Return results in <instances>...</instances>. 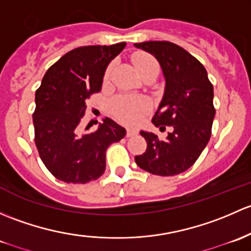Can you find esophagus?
<instances>
[{
	"instance_id": "esophagus-1",
	"label": "esophagus",
	"mask_w": 251,
	"mask_h": 251,
	"mask_svg": "<svg viewBox=\"0 0 251 251\" xmlns=\"http://www.w3.org/2000/svg\"><path fill=\"white\" fill-rule=\"evenodd\" d=\"M138 133L139 131L136 130V129H130V128L126 129V136H128V138H130V136H134V135H138Z\"/></svg>"
}]
</instances>
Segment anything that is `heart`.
<instances>
[{
  "mask_svg": "<svg viewBox=\"0 0 251 251\" xmlns=\"http://www.w3.org/2000/svg\"><path fill=\"white\" fill-rule=\"evenodd\" d=\"M133 63L139 74L143 76L151 69H159L156 59L143 51L133 54ZM113 70V63L107 66L104 72V82H108ZM150 101L144 97H120L111 104L112 115L121 122L126 125H134L141 116L150 110Z\"/></svg>",
  "mask_w": 251,
  "mask_h": 251,
  "instance_id": "1",
  "label": "heart"
}]
</instances>
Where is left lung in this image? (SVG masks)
<instances>
[{
  "mask_svg": "<svg viewBox=\"0 0 251 251\" xmlns=\"http://www.w3.org/2000/svg\"><path fill=\"white\" fill-rule=\"evenodd\" d=\"M135 47L156 56L165 77L164 97L152 123L173 128L164 140L141 130L147 147L135 162L151 174L173 176L192 167L210 139L215 116L213 84L201 61L175 43L147 41Z\"/></svg>",
  "mask_w": 251,
  "mask_h": 251,
  "instance_id": "obj_1",
  "label": "left lung"
}]
</instances>
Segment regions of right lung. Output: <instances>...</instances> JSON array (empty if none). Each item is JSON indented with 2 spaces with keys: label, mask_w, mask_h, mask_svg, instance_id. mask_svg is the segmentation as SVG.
I'll return each instance as SVG.
<instances>
[{
  "label": "right lung",
  "mask_w": 251,
  "mask_h": 251,
  "mask_svg": "<svg viewBox=\"0 0 251 251\" xmlns=\"http://www.w3.org/2000/svg\"><path fill=\"white\" fill-rule=\"evenodd\" d=\"M125 47L121 42L72 49L47 70L36 90L35 144L43 164L58 180H97L106 168L107 147L126 136V129L107 117L98 130L79 131L87 100L101 90L108 63Z\"/></svg>",
  "instance_id": "right-lung-1"
}]
</instances>
